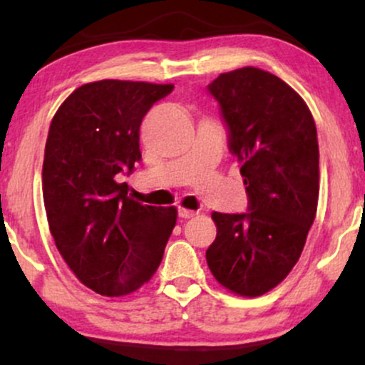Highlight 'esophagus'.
<instances>
[{
  "label": "esophagus",
  "instance_id": "1",
  "mask_svg": "<svg viewBox=\"0 0 365 365\" xmlns=\"http://www.w3.org/2000/svg\"><path fill=\"white\" fill-rule=\"evenodd\" d=\"M194 215H195V212L190 211V209H185V207L178 209V216L182 217V220H188V217H192Z\"/></svg>",
  "mask_w": 365,
  "mask_h": 365
}]
</instances>
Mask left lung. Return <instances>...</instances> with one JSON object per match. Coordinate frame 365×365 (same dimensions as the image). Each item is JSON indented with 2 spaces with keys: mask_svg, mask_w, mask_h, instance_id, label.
<instances>
[{
  "mask_svg": "<svg viewBox=\"0 0 365 365\" xmlns=\"http://www.w3.org/2000/svg\"><path fill=\"white\" fill-rule=\"evenodd\" d=\"M207 89L221 106L249 195L245 215H211L217 233L207 266L230 292L259 297L293 269L316 217V123L287 82L255 66L221 73Z\"/></svg>",
  "mask_w": 365,
  "mask_h": 365,
  "instance_id": "8db88e82",
  "label": "left lung"
}]
</instances>
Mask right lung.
<instances>
[{
	"instance_id": "add662e5",
	"label": "right lung",
	"mask_w": 365,
	"mask_h": 365,
	"mask_svg": "<svg viewBox=\"0 0 365 365\" xmlns=\"http://www.w3.org/2000/svg\"><path fill=\"white\" fill-rule=\"evenodd\" d=\"M171 83L98 81L58 108L43 163V197L56 249L81 283L123 297L148 283L177 225V207L130 199L120 173L140 159L139 130Z\"/></svg>"
}]
</instances>
